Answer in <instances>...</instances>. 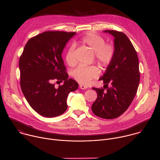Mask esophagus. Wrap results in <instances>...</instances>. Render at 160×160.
<instances>
[{
    "mask_svg": "<svg viewBox=\"0 0 160 160\" xmlns=\"http://www.w3.org/2000/svg\"><path fill=\"white\" fill-rule=\"evenodd\" d=\"M79 87H80V88L81 89H87V88H88L87 86L84 85H82V84H80V85H79Z\"/></svg>",
    "mask_w": 160,
    "mask_h": 160,
    "instance_id": "obj_1",
    "label": "esophagus"
}]
</instances>
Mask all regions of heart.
I'll use <instances>...</instances> for the list:
<instances>
[{"mask_svg": "<svg viewBox=\"0 0 160 160\" xmlns=\"http://www.w3.org/2000/svg\"><path fill=\"white\" fill-rule=\"evenodd\" d=\"M82 43L88 49L95 53L96 61L102 68H107L112 62L115 54V47L112 42L105 43L104 38L95 33L89 32L81 38ZM65 59L70 66H73L77 63L74 46L68 49ZM99 68L95 66H79L72 72L74 79L82 84H87L99 75Z\"/></svg>", "mask_w": 160, "mask_h": 160, "instance_id": "b5f03b06", "label": "heart"}]
</instances>
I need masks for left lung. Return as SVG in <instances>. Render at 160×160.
Returning <instances> with one entry per match:
<instances>
[{
	"mask_svg": "<svg viewBox=\"0 0 160 160\" xmlns=\"http://www.w3.org/2000/svg\"><path fill=\"white\" fill-rule=\"evenodd\" d=\"M104 32L115 37V54L99 78L105 84L104 88H92L96 90L98 98L91 108L94 115L100 118L114 119L128 109L138 91L140 81L139 59L125 33L116 30Z\"/></svg>",
	"mask_w": 160,
	"mask_h": 160,
	"instance_id": "left-lung-1",
	"label": "left lung"
}]
</instances>
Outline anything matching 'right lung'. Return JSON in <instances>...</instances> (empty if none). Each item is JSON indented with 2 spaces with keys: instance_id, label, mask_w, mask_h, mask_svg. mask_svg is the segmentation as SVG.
<instances>
[{
  "instance_id": "obj_1",
  "label": "right lung",
  "mask_w": 160,
  "mask_h": 160,
  "mask_svg": "<svg viewBox=\"0 0 160 160\" xmlns=\"http://www.w3.org/2000/svg\"><path fill=\"white\" fill-rule=\"evenodd\" d=\"M76 32L48 31L26 43L19 61L20 85L30 106L39 115L52 118L67 109L66 100L78 83L68 78L62 52L66 43ZM64 82L56 88L53 83Z\"/></svg>"
}]
</instances>
